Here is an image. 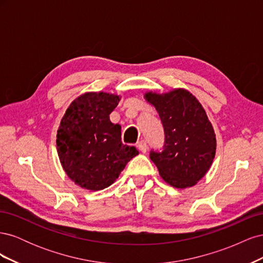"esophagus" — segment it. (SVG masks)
I'll return each instance as SVG.
<instances>
[{"label": "esophagus", "mask_w": 263, "mask_h": 263, "mask_svg": "<svg viewBox=\"0 0 263 263\" xmlns=\"http://www.w3.org/2000/svg\"><path fill=\"white\" fill-rule=\"evenodd\" d=\"M137 147L139 148V150L141 151V153H146L147 151V149H148V147H147V142L145 141V140H140L138 144H137Z\"/></svg>", "instance_id": "esophagus-1"}]
</instances>
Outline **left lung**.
Here are the masks:
<instances>
[{
  "label": "left lung",
  "instance_id": "8db88e82",
  "mask_svg": "<svg viewBox=\"0 0 263 263\" xmlns=\"http://www.w3.org/2000/svg\"><path fill=\"white\" fill-rule=\"evenodd\" d=\"M144 98L157 109L165 135L162 153H150L159 174L173 187L195 185L210 170L216 153V135L205 109L185 89L162 94L150 91Z\"/></svg>",
  "mask_w": 263,
  "mask_h": 263
}]
</instances>
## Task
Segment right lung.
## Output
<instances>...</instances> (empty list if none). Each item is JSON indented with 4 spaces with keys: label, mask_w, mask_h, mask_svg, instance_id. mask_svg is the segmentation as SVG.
Instances as JSON below:
<instances>
[{
    "label": "right lung",
    "mask_w": 263,
    "mask_h": 263,
    "mask_svg": "<svg viewBox=\"0 0 263 263\" xmlns=\"http://www.w3.org/2000/svg\"><path fill=\"white\" fill-rule=\"evenodd\" d=\"M121 97L86 92L71 102L57 130V151L67 176L76 184L100 191L116 181L125 165L139 153L122 142V127L109 114Z\"/></svg>",
    "instance_id": "right-lung-1"
}]
</instances>
